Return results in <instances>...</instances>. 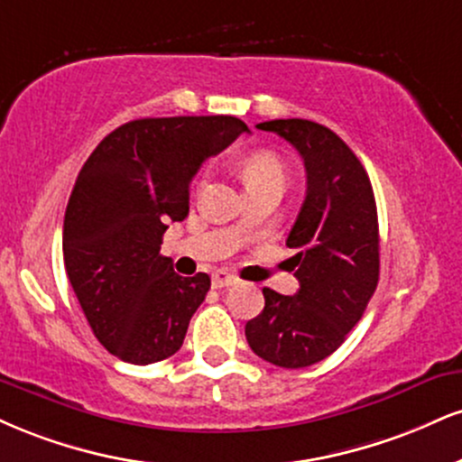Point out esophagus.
Instances as JSON below:
<instances>
[{
  "label": "esophagus",
  "instance_id": "esophagus-1",
  "mask_svg": "<svg viewBox=\"0 0 462 462\" xmlns=\"http://www.w3.org/2000/svg\"><path fill=\"white\" fill-rule=\"evenodd\" d=\"M238 284V277L232 273H226V271H217L213 273V286L215 288H227V286H235Z\"/></svg>",
  "mask_w": 462,
  "mask_h": 462
}]
</instances>
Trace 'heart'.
Returning <instances> with one entry per match:
<instances>
[{
    "instance_id": "1",
    "label": "heart",
    "mask_w": 462,
    "mask_h": 462,
    "mask_svg": "<svg viewBox=\"0 0 462 462\" xmlns=\"http://www.w3.org/2000/svg\"><path fill=\"white\" fill-rule=\"evenodd\" d=\"M243 178H245L247 189H255L271 182H286V165L280 154L271 152V150H255L243 159L241 165Z\"/></svg>"
}]
</instances>
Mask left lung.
<instances>
[{
	"label": "left lung",
	"mask_w": 462,
	"mask_h": 462,
	"mask_svg": "<svg viewBox=\"0 0 462 462\" xmlns=\"http://www.w3.org/2000/svg\"><path fill=\"white\" fill-rule=\"evenodd\" d=\"M301 154L308 191L286 245L297 249L292 297L264 288V310L245 325L252 351L280 368H305L340 348L379 284V219L361 161L312 120H269Z\"/></svg>",
	"instance_id": "1"
}]
</instances>
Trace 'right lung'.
Instances as JSON below:
<instances>
[{"label":"right lung","mask_w":462,"mask_h":462,"mask_svg":"<svg viewBox=\"0 0 462 462\" xmlns=\"http://www.w3.org/2000/svg\"><path fill=\"white\" fill-rule=\"evenodd\" d=\"M245 131L235 116L131 120L83 163L64 215V266L94 336L118 359L148 365L182 346L210 277L174 273L161 243L189 215L204 161Z\"/></svg>","instance_id":"1"}]
</instances>
